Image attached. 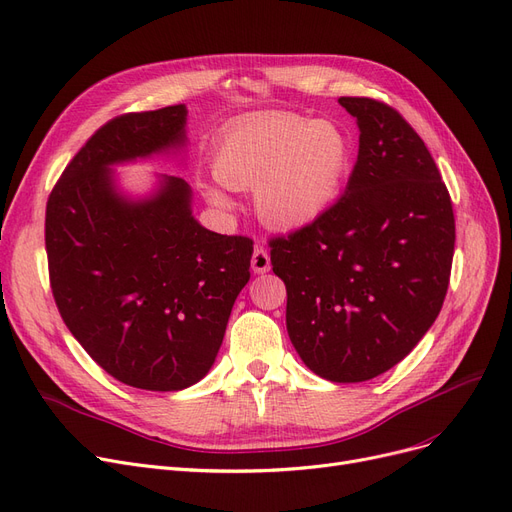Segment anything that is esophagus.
Returning a JSON list of instances; mask_svg holds the SVG:
<instances>
[{
    "label": "esophagus",
    "mask_w": 512,
    "mask_h": 512,
    "mask_svg": "<svg viewBox=\"0 0 512 512\" xmlns=\"http://www.w3.org/2000/svg\"><path fill=\"white\" fill-rule=\"evenodd\" d=\"M270 255H268V251H265L263 247H255V251H253V257H251V268H253V272L255 274H265V272H270Z\"/></svg>",
    "instance_id": "1"
}]
</instances>
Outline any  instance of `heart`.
Here are the masks:
<instances>
[{
	"label": "heart",
	"instance_id": "obj_1",
	"mask_svg": "<svg viewBox=\"0 0 512 512\" xmlns=\"http://www.w3.org/2000/svg\"><path fill=\"white\" fill-rule=\"evenodd\" d=\"M353 161L349 133L335 121L265 113L230 127L215 146L213 173L234 190L253 188L257 217L268 228H307L337 203ZM217 207H230L207 188Z\"/></svg>",
	"mask_w": 512,
	"mask_h": 512
}]
</instances>
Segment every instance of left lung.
Listing matches in <instances>:
<instances>
[{"instance_id":"8db88e82","label":"left lung","mask_w":512,"mask_h":512,"mask_svg":"<svg viewBox=\"0 0 512 512\" xmlns=\"http://www.w3.org/2000/svg\"><path fill=\"white\" fill-rule=\"evenodd\" d=\"M339 104L360 129L345 194L270 247L303 364L332 383H362L402 362L439 316L456 226L448 188L406 119L372 98Z\"/></svg>"}]
</instances>
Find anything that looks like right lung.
<instances>
[{"label": "right lung", "mask_w": 512, "mask_h": 512, "mask_svg": "<svg viewBox=\"0 0 512 512\" xmlns=\"http://www.w3.org/2000/svg\"><path fill=\"white\" fill-rule=\"evenodd\" d=\"M186 104L108 121L66 165L46 209L50 284L64 324L117 381L182 391L211 370L253 240L203 228L192 190L159 175L131 198L115 165L186 150Z\"/></svg>", "instance_id": "obj_1"}]
</instances>
